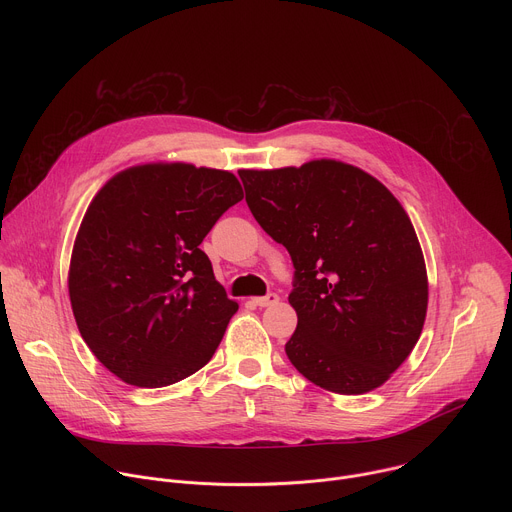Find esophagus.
<instances>
[{
  "label": "esophagus",
  "mask_w": 512,
  "mask_h": 512,
  "mask_svg": "<svg viewBox=\"0 0 512 512\" xmlns=\"http://www.w3.org/2000/svg\"><path fill=\"white\" fill-rule=\"evenodd\" d=\"M251 302H253L255 306H259V308H267V306L277 304V302H279V296H277V294H267V296H263V298H253Z\"/></svg>",
  "instance_id": "34e87169"
}]
</instances>
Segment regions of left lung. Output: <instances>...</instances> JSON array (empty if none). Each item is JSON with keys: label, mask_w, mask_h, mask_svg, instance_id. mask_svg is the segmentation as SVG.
Instances as JSON below:
<instances>
[{"label": "left lung", "mask_w": 512, "mask_h": 512, "mask_svg": "<svg viewBox=\"0 0 512 512\" xmlns=\"http://www.w3.org/2000/svg\"><path fill=\"white\" fill-rule=\"evenodd\" d=\"M239 176L255 221L296 269L291 364L332 393L381 387L411 354L427 312L423 253L399 200L336 160Z\"/></svg>", "instance_id": "8db88e82"}]
</instances>
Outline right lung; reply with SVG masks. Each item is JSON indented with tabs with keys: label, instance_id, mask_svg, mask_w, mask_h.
<instances>
[{
	"label": "right lung",
	"instance_id": "obj_1",
	"mask_svg": "<svg viewBox=\"0 0 512 512\" xmlns=\"http://www.w3.org/2000/svg\"><path fill=\"white\" fill-rule=\"evenodd\" d=\"M241 198L235 174L180 162L133 166L97 192L68 294L83 340L115 377L158 389L212 358L239 304L200 243Z\"/></svg>",
	"mask_w": 512,
	"mask_h": 512
}]
</instances>
